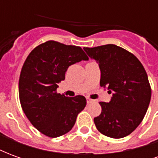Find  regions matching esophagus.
<instances>
[{
	"mask_svg": "<svg viewBox=\"0 0 158 158\" xmlns=\"http://www.w3.org/2000/svg\"><path fill=\"white\" fill-rule=\"evenodd\" d=\"M86 102H87V103H88V104H89V103L94 102L95 101H94L93 99H90V98H89V97H87V98H86Z\"/></svg>",
	"mask_w": 158,
	"mask_h": 158,
	"instance_id": "esophagus-1",
	"label": "esophagus"
}]
</instances>
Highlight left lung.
<instances>
[{"instance_id": "1", "label": "left lung", "mask_w": 158, "mask_h": 158, "mask_svg": "<svg viewBox=\"0 0 158 158\" xmlns=\"http://www.w3.org/2000/svg\"><path fill=\"white\" fill-rule=\"evenodd\" d=\"M84 50L99 64L100 85L113 94L110 102H99L102 113L94 118L96 129L114 139L129 135L142 122L151 101L146 70L134 54L113 44Z\"/></svg>"}]
</instances>
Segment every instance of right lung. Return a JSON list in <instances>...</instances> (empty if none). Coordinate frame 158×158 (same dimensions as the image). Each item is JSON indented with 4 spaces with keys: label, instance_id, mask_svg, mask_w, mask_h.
<instances>
[{
    "label": "right lung",
    "instance_id": "right-lung-1",
    "mask_svg": "<svg viewBox=\"0 0 158 158\" xmlns=\"http://www.w3.org/2000/svg\"><path fill=\"white\" fill-rule=\"evenodd\" d=\"M88 59L81 47L54 40L37 45L27 56L19 77V100L29 122L43 135L56 138L69 132L85 108V96L68 97L56 89L69 66Z\"/></svg>",
    "mask_w": 158,
    "mask_h": 158
}]
</instances>
